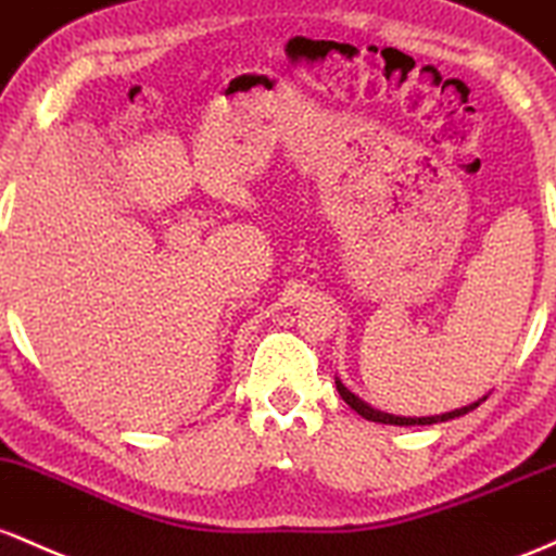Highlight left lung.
<instances>
[{"label":"left lung","instance_id":"left-lung-1","mask_svg":"<svg viewBox=\"0 0 556 556\" xmlns=\"http://www.w3.org/2000/svg\"><path fill=\"white\" fill-rule=\"evenodd\" d=\"M336 389H339V394L349 407L354 409V413L365 417V420H372V422H383V426H433V422H446V420H454V417H463L467 413H472V409L478 407L480 402H485L483 399H478V402L467 404V407H459V409H452V413H444V415H430V417H402V415H389V413H380V409L370 407L367 402H362L357 394H352V391L346 389L344 383H341L339 378H336Z\"/></svg>","mask_w":556,"mask_h":556}]
</instances>
